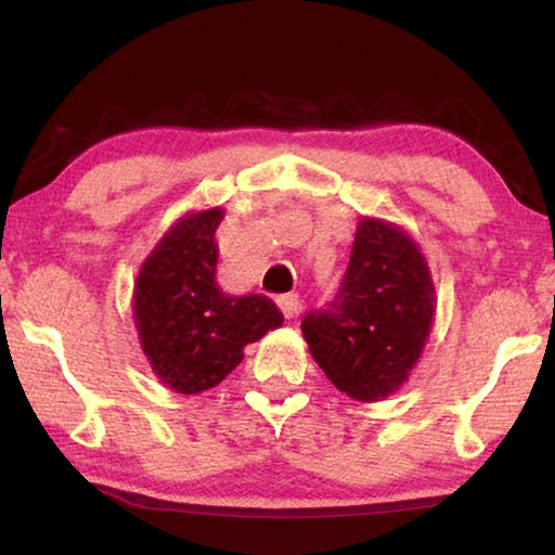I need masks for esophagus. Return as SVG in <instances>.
<instances>
[{
	"label": "esophagus",
	"instance_id": "1",
	"mask_svg": "<svg viewBox=\"0 0 555 555\" xmlns=\"http://www.w3.org/2000/svg\"><path fill=\"white\" fill-rule=\"evenodd\" d=\"M276 304L281 308V313H284L286 318H296L298 315V308H300V300L296 294H281L276 298Z\"/></svg>",
	"mask_w": 555,
	"mask_h": 555
}]
</instances>
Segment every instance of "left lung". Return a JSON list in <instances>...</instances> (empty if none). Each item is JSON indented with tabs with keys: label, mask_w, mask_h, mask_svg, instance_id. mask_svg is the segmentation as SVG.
I'll list each match as a JSON object with an SVG mask.
<instances>
[{
	"label": "left lung",
	"mask_w": 555,
	"mask_h": 555,
	"mask_svg": "<svg viewBox=\"0 0 555 555\" xmlns=\"http://www.w3.org/2000/svg\"><path fill=\"white\" fill-rule=\"evenodd\" d=\"M424 257L401 230L364 218L335 298L300 321L313 360L354 401L406 382L436 311Z\"/></svg>",
	"instance_id": "left-lung-1"
}]
</instances>
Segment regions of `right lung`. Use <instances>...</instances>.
<instances>
[{"label": "right lung", "instance_id": "add662e5", "mask_svg": "<svg viewBox=\"0 0 555 555\" xmlns=\"http://www.w3.org/2000/svg\"><path fill=\"white\" fill-rule=\"evenodd\" d=\"M222 210L188 215L146 259L134 288L139 340L158 379L178 393L218 387L244 345L284 323L261 294L224 296L215 281Z\"/></svg>", "mask_w": 555, "mask_h": 555}]
</instances>
